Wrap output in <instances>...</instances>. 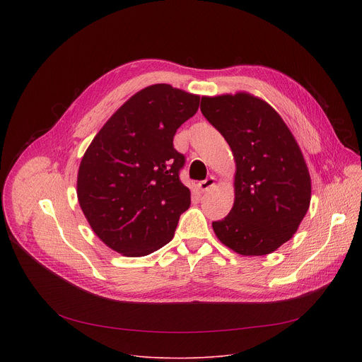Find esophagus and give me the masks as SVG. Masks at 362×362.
I'll return each mask as SVG.
<instances>
[{
    "instance_id": "34e87169",
    "label": "esophagus",
    "mask_w": 362,
    "mask_h": 362,
    "mask_svg": "<svg viewBox=\"0 0 362 362\" xmlns=\"http://www.w3.org/2000/svg\"><path fill=\"white\" fill-rule=\"evenodd\" d=\"M197 186L202 192H208L209 189H212L215 186V177H208L206 180H202V182H199Z\"/></svg>"
}]
</instances>
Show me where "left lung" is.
Segmentation results:
<instances>
[{"label": "left lung", "mask_w": 362, "mask_h": 362, "mask_svg": "<svg viewBox=\"0 0 362 362\" xmlns=\"http://www.w3.org/2000/svg\"><path fill=\"white\" fill-rule=\"evenodd\" d=\"M202 115L232 148L235 202L214 222L218 239L243 256L272 253L298 230L311 202V176L282 117L249 93L202 97Z\"/></svg>", "instance_id": "1"}]
</instances>
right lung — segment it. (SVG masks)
<instances>
[{
  "label": "right lung",
  "mask_w": 362,
  "mask_h": 362,
  "mask_svg": "<svg viewBox=\"0 0 362 362\" xmlns=\"http://www.w3.org/2000/svg\"><path fill=\"white\" fill-rule=\"evenodd\" d=\"M200 97L153 84L132 95L100 129L77 175L80 208L93 232L113 250L137 257L169 243L190 190L180 182L185 156L176 130Z\"/></svg>",
  "instance_id": "1"
}]
</instances>
